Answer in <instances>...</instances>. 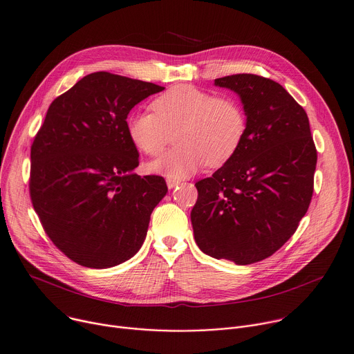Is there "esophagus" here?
<instances>
[{
	"label": "esophagus",
	"instance_id": "34e87169",
	"mask_svg": "<svg viewBox=\"0 0 354 354\" xmlns=\"http://www.w3.org/2000/svg\"><path fill=\"white\" fill-rule=\"evenodd\" d=\"M179 183H180V180H178V179H167V186H168V189H174V187H176Z\"/></svg>",
	"mask_w": 354,
	"mask_h": 354
}]
</instances>
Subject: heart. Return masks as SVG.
I'll list each match as a JSON object with an SVG mask.
<instances>
[{
    "mask_svg": "<svg viewBox=\"0 0 354 354\" xmlns=\"http://www.w3.org/2000/svg\"><path fill=\"white\" fill-rule=\"evenodd\" d=\"M153 109L129 115L128 136L139 151L157 157L176 133L178 146L147 167L169 179L187 178L205 164L223 165L246 136V112L236 100L192 84L168 88L153 101Z\"/></svg>",
    "mask_w": 354,
    "mask_h": 354,
    "instance_id": "heart-1",
    "label": "heart"
}]
</instances>
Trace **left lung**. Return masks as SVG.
<instances>
[{"label":"left lung","mask_w":354,"mask_h":354,"mask_svg":"<svg viewBox=\"0 0 354 354\" xmlns=\"http://www.w3.org/2000/svg\"><path fill=\"white\" fill-rule=\"evenodd\" d=\"M214 83L239 95L248 129L234 156L196 183L194 241L216 260L248 266L296 232L311 201L317 150L306 111L279 83L252 73Z\"/></svg>","instance_id":"1"}]
</instances>
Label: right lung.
Segmentation results:
<instances>
[{
  "label": "right lung",
  "mask_w": 354,
  "mask_h": 354,
  "mask_svg": "<svg viewBox=\"0 0 354 354\" xmlns=\"http://www.w3.org/2000/svg\"><path fill=\"white\" fill-rule=\"evenodd\" d=\"M165 87L94 72L57 97L30 151V198L53 243L87 268H111L142 248L167 194L161 176H139L128 136L131 109Z\"/></svg>",
  "instance_id": "1"
}]
</instances>
